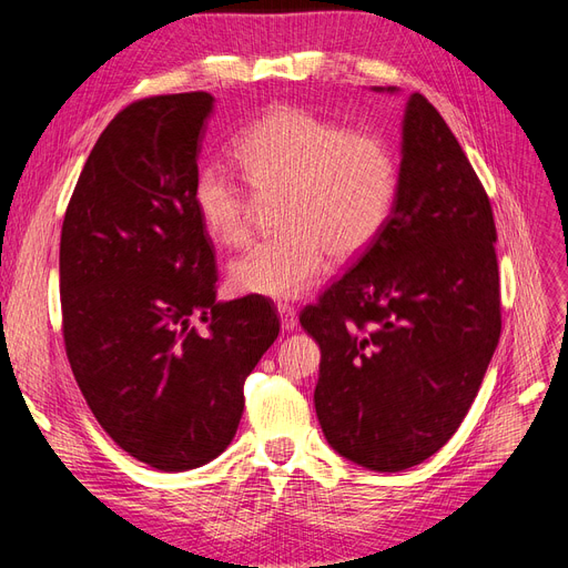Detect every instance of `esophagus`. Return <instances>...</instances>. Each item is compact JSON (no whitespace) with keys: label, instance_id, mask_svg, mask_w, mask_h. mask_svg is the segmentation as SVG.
I'll return each instance as SVG.
<instances>
[{"label":"esophagus","instance_id":"obj_1","mask_svg":"<svg viewBox=\"0 0 568 568\" xmlns=\"http://www.w3.org/2000/svg\"><path fill=\"white\" fill-rule=\"evenodd\" d=\"M277 313H280V320H282V329H284V332L296 329V326H298V315H296V307H294V305H288V303H280V305H277Z\"/></svg>","mask_w":568,"mask_h":568}]
</instances>
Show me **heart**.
Returning a JSON list of instances; mask_svg holds the SVG:
<instances>
[{"mask_svg": "<svg viewBox=\"0 0 568 568\" xmlns=\"http://www.w3.org/2000/svg\"><path fill=\"white\" fill-rule=\"evenodd\" d=\"M232 156L257 199L277 203L280 234L230 267L242 294L301 298L329 263L365 253L382 234L398 196V159L379 134L348 132L296 106H274L232 144ZM194 209L217 244H248L251 194L222 168L194 180Z\"/></svg>", "mask_w": 568, "mask_h": 568, "instance_id": "heart-1", "label": "heart"}]
</instances>
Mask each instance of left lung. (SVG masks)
I'll return each mask as SVG.
<instances>
[{
	"instance_id": "left-lung-1",
	"label": "left lung",
	"mask_w": 568,
	"mask_h": 568,
	"mask_svg": "<svg viewBox=\"0 0 568 568\" xmlns=\"http://www.w3.org/2000/svg\"><path fill=\"white\" fill-rule=\"evenodd\" d=\"M400 153L386 227L301 313L322 351V432L374 471L415 467L453 438L503 329L488 194L419 92L407 99Z\"/></svg>"
}]
</instances>
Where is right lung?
Here are the masks:
<instances>
[{
	"instance_id": "right-lung-1",
	"label": "right lung",
	"mask_w": 568,
	"mask_h": 568,
	"mask_svg": "<svg viewBox=\"0 0 568 568\" xmlns=\"http://www.w3.org/2000/svg\"><path fill=\"white\" fill-rule=\"evenodd\" d=\"M213 101L163 94L120 111L61 227L68 363L101 428L159 471L227 448L246 376L280 334L267 298L215 301V251L192 196Z\"/></svg>"
}]
</instances>
